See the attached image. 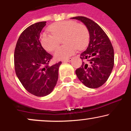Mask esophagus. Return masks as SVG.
I'll list each match as a JSON object with an SVG mask.
<instances>
[{
  "mask_svg": "<svg viewBox=\"0 0 131 131\" xmlns=\"http://www.w3.org/2000/svg\"><path fill=\"white\" fill-rule=\"evenodd\" d=\"M72 60V58H68V59H66L64 60H63V62H70V61H71Z\"/></svg>",
  "mask_w": 131,
  "mask_h": 131,
  "instance_id": "34e87169",
  "label": "esophagus"
}]
</instances>
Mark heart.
<instances>
[{"label":"heart","instance_id":"obj_1","mask_svg":"<svg viewBox=\"0 0 131 131\" xmlns=\"http://www.w3.org/2000/svg\"><path fill=\"white\" fill-rule=\"evenodd\" d=\"M48 30L51 34L43 32L40 37V43L45 50L48 52L55 50L59 45L58 39L63 36V43H67L55 50L54 57L57 60L67 59L78 49H84L89 42V32L87 27L74 21L55 23Z\"/></svg>","mask_w":131,"mask_h":131}]
</instances>
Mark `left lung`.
I'll use <instances>...</instances> for the list:
<instances>
[{
  "label": "left lung",
  "mask_w": 131,
  "mask_h": 131,
  "mask_svg": "<svg viewBox=\"0 0 131 131\" xmlns=\"http://www.w3.org/2000/svg\"><path fill=\"white\" fill-rule=\"evenodd\" d=\"M81 21L88 28L90 42L86 50L81 54L83 60L76 70L78 79L85 86L95 89L108 79L114 66V50L108 37L98 24L84 16L71 18Z\"/></svg>",
  "instance_id": "1"
}]
</instances>
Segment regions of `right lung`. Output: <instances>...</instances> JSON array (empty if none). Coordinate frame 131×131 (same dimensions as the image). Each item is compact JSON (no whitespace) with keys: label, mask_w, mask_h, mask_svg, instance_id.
I'll return each instance as SVG.
<instances>
[{"label":"right lung","mask_w":131,"mask_h":131,"mask_svg":"<svg viewBox=\"0 0 131 131\" xmlns=\"http://www.w3.org/2000/svg\"><path fill=\"white\" fill-rule=\"evenodd\" d=\"M46 21L36 23L19 36L14 52L15 73L27 91L37 97L50 94L57 84L61 61L49 66L52 55L42 47L40 33Z\"/></svg>","instance_id":"add662e5"}]
</instances>
